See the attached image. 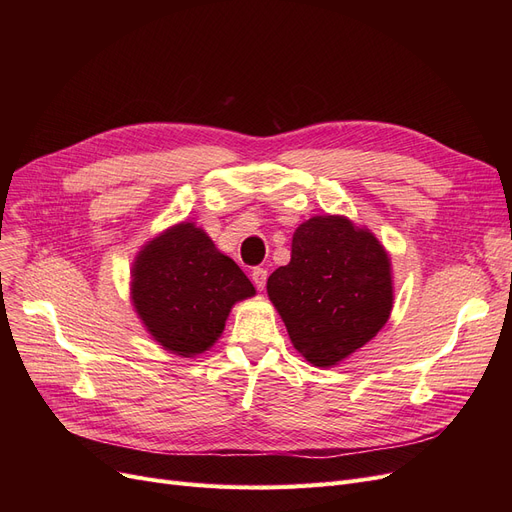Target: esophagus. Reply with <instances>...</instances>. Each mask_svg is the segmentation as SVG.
Segmentation results:
<instances>
[{"instance_id": "esophagus-1", "label": "esophagus", "mask_w": 512, "mask_h": 512, "mask_svg": "<svg viewBox=\"0 0 512 512\" xmlns=\"http://www.w3.org/2000/svg\"><path fill=\"white\" fill-rule=\"evenodd\" d=\"M251 280H253V284H255L259 290H263V288H265V282H267V270H265V267H253Z\"/></svg>"}]
</instances>
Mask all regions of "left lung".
<instances>
[{
	"mask_svg": "<svg viewBox=\"0 0 512 512\" xmlns=\"http://www.w3.org/2000/svg\"><path fill=\"white\" fill-rule=\"evenodd\" d=\"M294 348L332 367L378 334L390 317V257L367 228L342 215H315L292 234L290 263L267 278Z\"/></svg>",
	"mask_w": 512,
	"mask_h": 512,
	"instance_id": "8db88e82",
	"label": "left lung"
}]
</instances>
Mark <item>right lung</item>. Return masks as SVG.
<instances>
[{
  "label": "right lung",
  "mask_w": 512,
  "mask_h": 512,
  "mask_svg": "<svg viewBox=\"0 0 512 512\" xmlns=\"http://www.w3.org/2000/svg\"><path fill=\"white\" fill-rule=\"evenodd\" d=\"M253 294L245 272L191 222L149 240L132 265L134 309L147 332L180 357L211 348L232 305Z\"/></svg>",
  "instance_id": "1"
}]
</instances>
